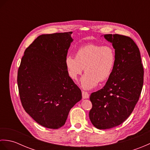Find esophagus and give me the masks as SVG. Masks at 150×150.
<instances>
[{"instance_id":"esophagus-1","label":"esophagus","mask_w":150,"mask_h":150,"mask_svg":"<svg viewBox=\"0 0 150 150\" xmlns=\"http://www.w3.org/2000/svg\"><path fill=\"white\" fill-rule=\"evenodd\" d=\"M82 98H83L84 99H86V98H89V94L86 91H82Z\"/></svg>"}]
</instances>
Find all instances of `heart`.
Wrapping results in <instances>:
<instances>
[{"label": "heart", "instance_id": "1", "mask_svg": "<svg viewBox=\"0 0 150 150\" xmlns=\"http://www.w3.org/2000/svg\"><path fill=\"white\" fill-rule=\"evenodd\" d=\"M116 62V53L111 46L90 44L79 47L75 57L68 55L65 66L69 77L77 81L83 71H86L81 80L84 90H91L98 82L108 80L112 74Z\"/></svg>", "mask_w": 150, "mask_h": 150}]
</instances>
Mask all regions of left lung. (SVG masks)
Segmentation results:
<instances>
[{
	"instance_id": "obj_1",
	"label": "left lung",
	"mask_w": 150,
	"mask_h": 150,
	"mask_svg": "<svg viewBox=\"0 0 150 150\" xmlns=\"http://www.w3.org/2000/svg\"><path fill=\"white\" fill-rule=\"evenodd\" d=\"M104 37L112 44L116 62L104 86L90 97L92 108L89 117L99 129L114 128L128 119L139 100L144 79L141 54L134 41L118 34Z\"/></svg>"
}]
</instances>
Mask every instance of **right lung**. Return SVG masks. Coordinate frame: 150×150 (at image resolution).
I'll return each instance as SVG.
<instances>
[{
	"mask_svg": "<svg viewBox=\"0 0 150 150\" xmlns=\"http://www.w3.org/2000/svg\"><path fill=\"white\" fill-rule=\"evenodd\" d=\"M72 32L44 34L26 48L17 75L24 109L40 125L59 129L82 99L80 89L66 71L65 59Z\"/></svg>",
	"mask_w": 150,
	"mask_h": 150,
	"instance_id": "right-lung-1",
	"label": "right lung"
}]
</instances>
